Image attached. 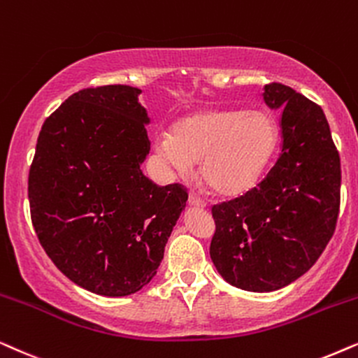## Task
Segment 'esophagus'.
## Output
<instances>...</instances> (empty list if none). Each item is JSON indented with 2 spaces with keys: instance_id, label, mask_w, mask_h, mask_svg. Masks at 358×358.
Returning a JSON list of instances; mask_svg holds the SVG:
<instances>
[{
  "instance_id": "esophagus-1",
  "label": "esophagus",
  "mask_w": 358,
  "mask_h": 358,
  "mask_svg": "<svg viewBox=\"0 0 358 358\" xmlns=\"http://www.w3.org/2000/svg\"><path fill=\"white\" fill-rule=\"evenodd\" d=\"M188 204H189V206H194V208H204V201L198 196V194H194V193H189Z\"/></svg>"
}]
</instances>
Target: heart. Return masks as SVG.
<instances>
[{"mask_svg": "<svg viewBox=\"0 0 358 358\" xmlns=\"http://www.w3.org/2000/svg\"><path fill=\"white\" fill-rule=\"evenodd\" d=\"M276 139V124L265 111L213 108L178 119L171 134L157 139V152L178 175L201 164L199 176L209 192L237 198L259 183Z\"/></svg>", "mask_w": 358, "mask_h": 358, "instance_id": "heart-1", "label": "heart"}]
</instances>
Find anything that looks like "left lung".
Listing matches in <instances>:
<instances>
[{
    "label": "left lung",
    "mask_w": 358,
    "mask_h": 358,
    "mask_svg": "<svg viewBox=\"0 0 358 358\" xmlns=\"http://www.w3.org/2000/svg\"><path fill=\"white\" fill-rule=\"evenodd\" d=\"M264 101L282 109V154L244 196L214 204L209 255L219 275L245 292L268 293L306 273L336 231L341 157L321 106L270 83Z\"/></svg>",
    "instance_id": "obj_1"
}]
</instances>
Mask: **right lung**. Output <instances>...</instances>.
Instances as JSON below:
<instances>
[{"label":"right lung","mask_w":358,"mask_h":358,"mask_svg":"<svg viewBox=\"0 0 358 358\" xmlns=\"http://www.w3.org/2000/svg\"><path fill=\"white\" fill-rule=\"evenodd\" d=\"M139 88H85L42 126L29 170L31 219L66 278L103 296H127L154 278L187 204L182 185L142 173L150 122Z\"/></svg>","instance_id":"obj_1"}]
</instances>
